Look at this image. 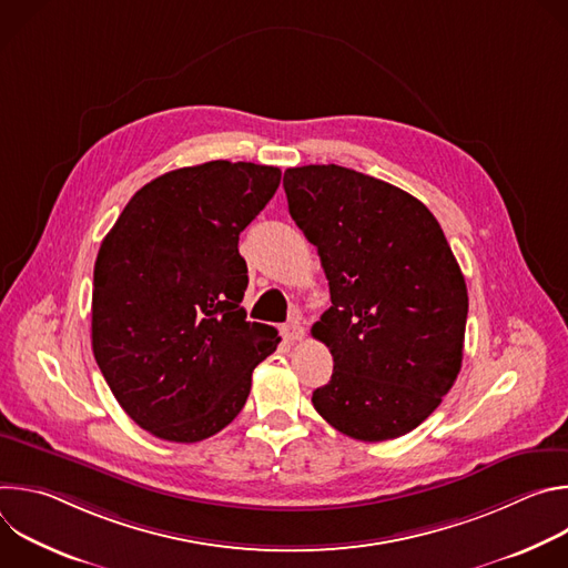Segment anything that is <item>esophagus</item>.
Segmentation results:
<instances>
[{"mask_svg":"<svg viewBox=\"0 0 568 568\" xmlns=\"http://www.w3.org/2000/svg\"><path fill=\"white\" fill-rule=\"evenodd\" d=\"M283 337H285V342H290V344H296V342H301L303 337H305V328L301 326L298 321H292V323H287V326H283Z\"/></svg>","mask_w":568,"mask_h":568,"instance_id":"esophagus-1","label":"esophagus"}]
</instances>
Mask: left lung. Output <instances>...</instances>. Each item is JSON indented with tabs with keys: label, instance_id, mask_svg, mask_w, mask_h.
Here are the masks:
<instances>
[{
	"label": "left lung",
	"instance_id": "obj_1",
	"mask_svg": "<svg viewBox=\"0 0 568 568\" xmlns=\"http://www.w3.org/2000/svg\"><path fill=\"white\" fill-rule=\"evenodd\" d=\"M283 186L333 301L312 326L335 362L314 409L355 440L409 434L463 362L467 287L438 220L402 189L335 164L287 169Z\"/></svg>",
	"mask_w": 568,
	"mask_h": 568
}]
</instances>
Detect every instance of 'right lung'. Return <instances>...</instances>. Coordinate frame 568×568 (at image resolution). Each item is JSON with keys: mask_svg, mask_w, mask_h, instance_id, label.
Returning a JSON list of instances; mask_svg holds the SVG:
<instances>
[{"mask_svg": "<svg viewBox=\"0 0 568 568\" xmlns=\"http://www.w3.org/2000/svg\"><path fill=\"white\" fill-rule=\"evenodd\" d=\"M276 166L206 161L145 184L103 237L92 348L123 412L171 443H197L245 407L281 337L240 307V231L274 197Z\"/></svg>", "mask_w": 568, "mask_h": 568, "instance_id": "1", "label": "right lung"}]
</instances>
